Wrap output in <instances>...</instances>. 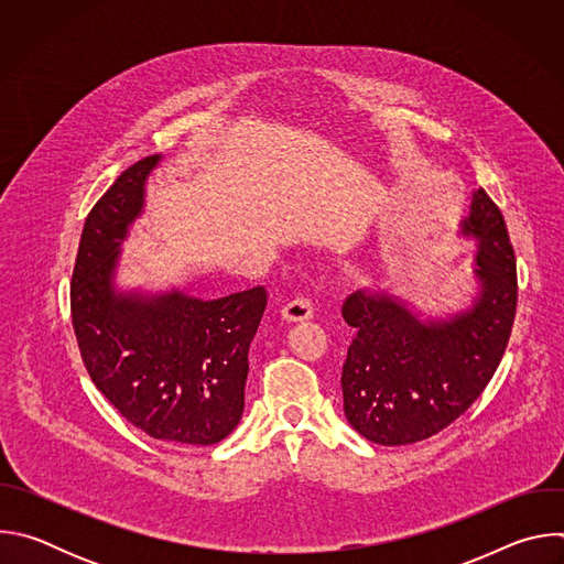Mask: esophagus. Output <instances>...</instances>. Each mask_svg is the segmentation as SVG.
<instances>
[{
    "mask_svg": "<svg viewBox=\"0 0 564 564\" xmlns=\"http://www.w3.org/2000/svg\"><path fill=\"white\" fill-rule=\"evenodd\" d=\"M312 314H314V310H312V303H310V299H305V296H296V299H292L290 303H285L283 305V310H281V316L285 318V321H307V318H312Z\"/></svg>",
    "mask_w": 564,
    "mask_h": 564,
    "instance_id": "esophagus-1",
    "label": "esophagus"
}]
</instances>
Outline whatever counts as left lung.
Listing matches in <instances>:
<instances>
[{
  "label": "left lung",
  "mask_w": 564,
  "mask_h": 564,
  "mask_svg": "<svg viewBox=\"0 0 564 564\" xmlns=\"http://www.w3.org/2000/svg\"><path fill=\"white\" fill-rule=\"evenodd\" d=\"M457 236L475 243L473 296L431 314L381 288L352 292L355 328L341 372L350 426L381 446L422 442L455 422L498 370L518 305L516 257L498 205L475 189Z\"/></svg>",
  "instance_id": "obj_1"
}]
</instances>
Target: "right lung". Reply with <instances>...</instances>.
I'll list each match as a JSON object with an SVG mask.
<instances>
[{
    "instance_id": "add662e5",
    "label": "right lung",
    "mask_w": 564,
    "mask_h": 564,
    "mask_svg": "<svg viewBox=\"0 0 564 564\" xmlns=\"http://www.w3.org/2000/svg\"><path fill=\"white\" fill-rule=\"evenodd\" d=\"M160 160H138L87 216L70 283L73 330L91 381L124 420L153 440L209 446L243 417L248 352L268 292L205 301L178 288L118 285L122 246Z\"/></svg>"
}]
</instances>
